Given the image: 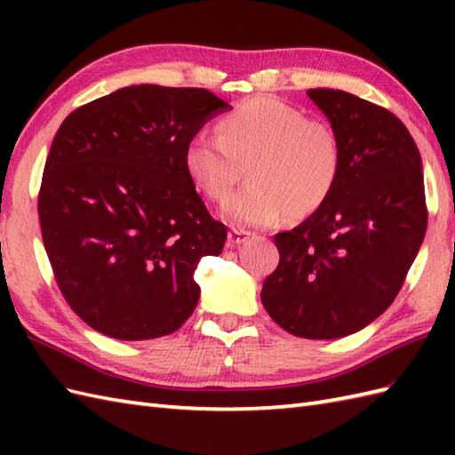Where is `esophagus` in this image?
Segmentation results:
<instances>
[{
	"mask_svg": "<svg viewBox=\"0 0 455 455\" xmlns=\"http://www.w3.org/2000/svg\"><path fill=\"white\" fill-rule=\"evenodd\" d=\"M248 238H250V233H246V230H240V228H230L228 230V246L244 244Z\"/></svg>",
	"mask_w": 455,
	"mask_h": 455,
	"instance_id": "1",
	"label": "esophagus"
}]
</instances>
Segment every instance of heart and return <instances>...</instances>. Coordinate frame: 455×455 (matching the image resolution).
Wrapping results in <instances>:
<instances>
[{"mask_svg": "<svg viewBox=\"0 0 455 455\" xmlns=\"http://www.w3.org/2000/svg\"><path fill=\"white\" fill-rule=\"evenodd\" d=\"M191 183L207 199L230 197L244 168L248 186L222 217L235 227H272L303 219L331 197L342 172V142L332 124L274 98L250 100L219 121V137L196 134L183 152Z\"/></svg>", "mask_w": 455, "mask_h": 455, "instance_id": "b5f03b06", "label": "heart"}]
</instances>
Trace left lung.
<instances>
[{
    "instance_id": "left-lung-1",
    "label": "left lung",
    "mask_w": 455,
    "mask_h": 455,
    "mask_svg": "<svg viewBox=\"0 0 455 455\" xmlns=\"http://www.w3.org/2000/svg\"><path fill=\"white\" fill-rule=\"evenodd\" d=\"M308 98L342 142V172L324 205L275 235L279 264L262 287L289 334L332 340L373 323L401 291L427 233L420 152L387 109L342 90Z\"/></svg>"
}]
</instances>
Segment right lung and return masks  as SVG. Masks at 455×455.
<instances>
[{
	"mask_svg": "<svg viewBox=\"0 0 455 455\" xmlns=\"http://www.w3.org/2000/svg\"><path fill=\"white\" fill-rule=\"evenodd\" d=\"M228 105L201 88L140 84L68 115L44 164L38 219L56 283L85 324L117 340L176 332L196 311L193 272L219 256L215 220L183 152Z\"/></svg>",
	"mask_w": 455,
	"mask_h": 455,
	"instance_id": "1",
	"label": "right lung"
}]
</instances>
